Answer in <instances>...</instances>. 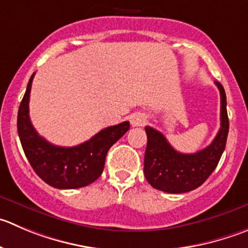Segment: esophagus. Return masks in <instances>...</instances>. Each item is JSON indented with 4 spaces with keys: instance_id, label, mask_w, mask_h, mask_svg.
Returning <instances> with one entry per match:
<instances>
[{
    "instance_id": "34e87169",
    "label": "esophagus",
    "mask_w": 248,
    "mask_h": 248,
    "mask_svg": "<svg viewBox=\"0 0 248 248\" xmlns=\"http://www.w3.org/2000/svg\"><path fill=\"white\" fill-rule=\"evenodd\" d=\"M130 123L133 126H142L147 123V117L143 113H135L131 115Z\"/></svg>"
}]
</instances>
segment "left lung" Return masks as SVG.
Masks as SVG:
<instances>
[{"label":"left lung","instance_id":"left-lung-1","mask_svg":"<svg viewBox=\"0 0 248 248\" xmlns=\"http://www.w3.org/2000/svg\"><path fill=\"white\" fill-rule=\"evenodd\" d=\"M220 93V129L209 146L196 153L174 150L163 134L146 126L147 147L143 173L152 187L169 193H184L201 186L218 166L225 150L229 133L226 96L220 82L214 81Z\"/></svg>","mask_w":248,"mask_h":248}]
</instances>
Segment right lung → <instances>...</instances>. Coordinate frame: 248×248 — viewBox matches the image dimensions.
<instances>
[{
	"label": "right lung",
	"mask_w": 248,
	"mask_h": 248,
	"mask_svg": "<svg viewBox=\"0 0 248 248\" xmlns=\"http://www.w3.org/2000/svg\"><path fill=\"white\" fill-rule=\"evenodd\" d=\"M34 75L35 73L28 82L16 120L18 135L30 166L45 183L56 188L68 190L90 185L101 176L108 150L129 130L130 123L108 126L74 147L52 145L37 134L29 117Z\"/></svg>",
	"instance_id": "right-lung-1"
}]
</instances>
